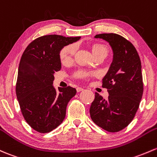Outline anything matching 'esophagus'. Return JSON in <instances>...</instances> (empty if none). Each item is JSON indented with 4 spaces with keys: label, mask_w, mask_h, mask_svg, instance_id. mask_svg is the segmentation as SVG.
Masks as SVG:
<instances>
[{
    "label": "esophagus",
    "mask_w": 157,
    "mask_h": 157,
    "mask_svg": "<svg viewBox=\"0 0 157 157\" xmlns=\"http://www.w3.org/2000/svg\"><path fill=\"white\" fill-rule=\"evenodd\" d=\"M83 89L81 88V87H77V92H81V91H83Z\"/></svg>",
    "instance_id": "obj_1"
}]
</instances>
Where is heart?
Here are the masks:
<instances>
[{
    "instance_id": "b5f03b06",
    "label": "heart",
    "mask_w": 157,
    "mask_h": 157,
    "mask_svg": "<svg viewBox=\"0 0 157 157\" xmlns=\"http://www.w3.org/2000/svg\"><path fill=\"white\" fill-rule=\"evenodd\" d=\"M77 46L76 44H71L65 46L61 49L59 57L62 63L67 64L73 60V58L77 51ZM92 52L95 57L98 56H105L108 54V48L106 45L102 44H95L92 45ZM93 75V73L86 71H78L74 74V77L80 79H88L89 77Z\"/></svg>"
}]
</instances>
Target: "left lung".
<instances>
[{"instance_id":"1","label":"left lung","mask_w":157,"mask_h":157,"mask_svg":"<svg viewBox=\"0 0 157 157\" xmlns=\"http://www.w3.org/2000/svg\"><path fill=\"white\" fill-rule=\"evenodd\" d=\"M95 37L108 41L113 49V59L102 80L108 99L95 92L90 117L97 126L116 132L131 123L139 108L144 91L141 59L133 44L121 35L109 33Z\"/></svg>"}]
</instances>
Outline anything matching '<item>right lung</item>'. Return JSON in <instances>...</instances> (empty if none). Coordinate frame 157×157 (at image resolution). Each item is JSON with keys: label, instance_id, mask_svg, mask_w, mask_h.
<instances>
[{"label": "right lung", "instance_id": "obj_1", "mask_svg": "<svg viewBox=\"0 0 157 157\" xmlns=\"http://www.w3.org/2000/svg\"><path fill=\"white\" fill-rule=\"evenodd\" d=\"M80 37L49 34L37 37L25 49L18 70L16 93L25 121L33 129L47 133L65 117L69 101L77 93L71 86L54 89V74L61 69L60 50Z\"/></svg>", "mask_w": 157, "mask_h": 157}]
</instances>
